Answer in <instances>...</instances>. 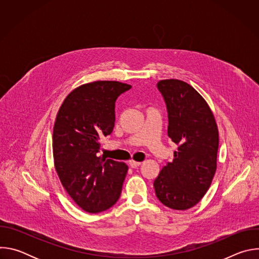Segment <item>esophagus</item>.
Listing matches in <instances>:
<instances>
[{"label": "esophagus", "instance_id": "34e87169", "mask_svg": "<svg viewBox=\"0 0 259 259\" xmlns=\"http://www.w3.org/2000/svg\"><path fill=\"white\" fill-rule=\"evenodd\" d=\"M140 164H141L140 162H136V161H133V160L129 162V165H130L131 168H137L138 166H140Z\"/></svg>", "mask_w": 259, "mask_h": 259}]
</instances>
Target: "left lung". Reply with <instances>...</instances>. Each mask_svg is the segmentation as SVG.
Wrapping results in <instances>:
<instances>
[{"label":"left lung","mask_w":259,"mask_h":259,"mask_svg":"<svg viewBox=\"0 0 259 259\" xmlns=\"http://www.w3.org/2000/svg\"><path fill=\"white\" fill-rule=\"evenodd\" d=\"M157 87L166 103L168 136L178 147L154 188L162 204L187 210L201 201L215 174L218 129L209 105L191 85L171 79Z\"/></svg>","instance_id":"1"}]
</instances>
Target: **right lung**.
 <instances>
[{
    "mask_svg": "<svg viewBox=\"0 0 259 259\" xmlns=\"http://www.w3.org/2000/svg\"><path fill=\"white\" fill-rule=\"evenodd\" d=\"M131 89L116 81H97L71 91L53 128V158L63 188L84 211L99 213L120 198L128 166L97 157L99 139L115 127L117 98Z\"/></svg>",
    "mask_w": 259,
    "mask_h": 259,
    "instance_id": "1",
    "label": "right lung"
}]
</instances>
